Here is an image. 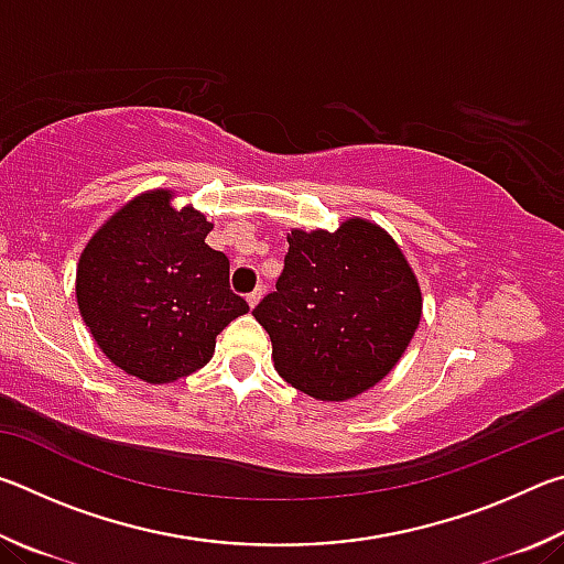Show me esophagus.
Here are the masks:
<instances>
[{
	"instance_id": "obj_1",
	"label": "esophagus",
	"mask_w": 564,
	"mask_h": 564,
	"mask_svg": "<svg viewBox=\"0 0 564 564\" xmlns=\"http://www.w3.org/2000/svg\"><path fill=\"white\" fill-rule=\"evenodd\" d=\"M261 295H263V289H256V291H251L246 295V301H248V305H251V308H256V303L261 301Z\"/></svg>"
}]
</instances>
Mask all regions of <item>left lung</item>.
Returning <instances> with one entry per match:
<instances>
[{
    "label": "left lung",
    "instance_id": "left-lung-1",
    "mask_svg": "<svg viewBox=\"0 0 564 564\" xmlns=\"http://www.w3.org/2000/svg\"><path fill=\"white\" fill-rule=\"evenodd\" d=\"M417 279L383 228L291 231L275 291L253 316L279 376L316 400H348L383 380L417 328Z\"/></svg>",
    "mask_w": 564,
    "mask_h": 564
}]
</instances>
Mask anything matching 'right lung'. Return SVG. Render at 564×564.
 <instances>
[{"label":"right lung","instance_id":"obj_1","mask_svg":"<svg viewBox=\"0 0 564 564\" xmlns=\"http://www.w3.org/2000/svg\"><path fill=\"white\" fill-rule=\"evenodd\" d=\"M169 202V191L133 198L94 234L76 269V301L97 346L147 383L204 368L218 333L248 313L228 283L226 253L206 243L214 226Z\"/></svg>","mask_w":564,"mask_h":564}]
</instances>
